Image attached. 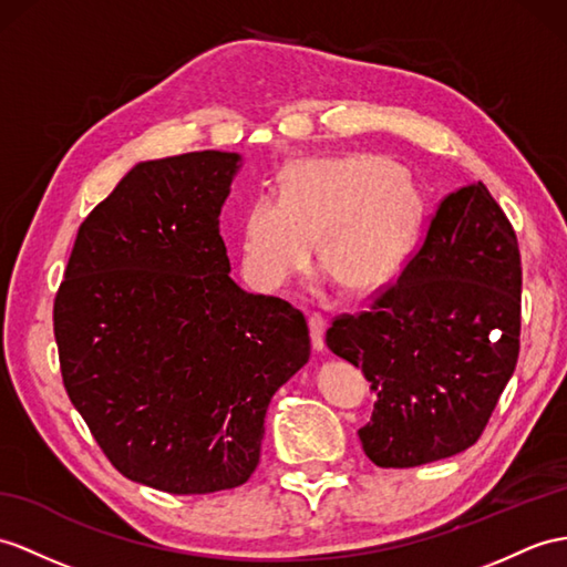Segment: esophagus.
<instances>
[{
  "label": "esophagus",
  "instance_id": "obj_1",
  "mask_svg": "<svg viewBox=\"0 0 567 567\" xmlns=\"http://www.w3.org/2000/svg\"><path fill=\"white\" fill-rule=\"evenodd\" d=\"M310 327V341H312V351L320 353L324 349V320L320 315H310L308 320Z\"/></svg>",
  "mask_w": 567,
  "mask_h": 567
}]
</instances>
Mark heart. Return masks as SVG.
<instances>
[{
	"label": "heart",
	"instance_id": "1",
	"mask_svg": "<svg viewBox=\"0 0 567 567\" xmlns=\"http://www.w3.org/2000/svg\"><path fill=\"white\" fill-rule=\"evenodd\" d=\"M423 216L411 175L375 154L298 158L274 197H255L240 218V271L259 293L281 291L312 257L353 296L396 279Z\"/></svg>",
	"mask_w": 567,
	"mask_h": 567
}]
</instances>
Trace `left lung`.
Here are the masks:
<instances>
[{
  "instance_id": "1",
  "label": "left lung",
  "mask_w": 567,
  "mask_h": 567,
  "mask_svg": "<svg viewBox=\"0 0 567 567\" xmlns=\"http://www.w3.org/2000/svg\"><path fill=\"white\" fill-rule=\"evenodd\" d=\"M522 261L513 226L483 183L440 202L427 236L368 312L327 329L329 351L378 392L361 435L382 468L472 447L519 355Z\"/></svg>"
}]
</instances>
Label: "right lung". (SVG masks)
Masks as SVG:
<instances>
[{
	"mask_svg": "<svg viewBox=\"0 0 567 567\" xmlns=\"http://www.w3.org/2000/svg\"><path fill=\"white\" fill-rule=\"evenodd\" d=\"M240 154L142 161L81 224L54 298L69 399L122 476L173 495L243 486L306 317L230 279L220 206Z\"/></svg>",
	"mask_w": 567,
	"mask_h": 567,
	"instance_id": "1",
	"label": "right lung"
}]
</instances>
